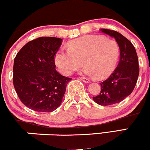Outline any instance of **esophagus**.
I'll use <instances>...</instances> for the list:
<instances>
[{
	"label": "esophagus",
	"mask_w": 150,
	"mask_h": 150,
	"mask_svg": "<svg viewBox=\"0 0 150 150\" xmlns=\"http://www.w3.org/2000/svg\"><path fill=\"white\" fill-rule=\"evenodd\" d=\"M80 79L81 80H82L83 82H89V79L87 78V77H80Z\"/></svg>",
	"instance_id": "esophagus-1"
}]
</instances>
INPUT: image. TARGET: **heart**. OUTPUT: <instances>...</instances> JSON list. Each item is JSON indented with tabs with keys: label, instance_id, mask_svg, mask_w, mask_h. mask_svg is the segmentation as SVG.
Returning <instances> with one entry per match:
<instances>
[{
	"label": "heart",
	"instance_id": "obj_1",
	"mask_svg": "<svg viewBox=\"0 0 150 150\" xmlns=\"http://www.w3.org/2000/svg\"><path fill=\"white\" fill-rule=\"evenodd\" d=\"M119 54V46L114 39L102 35L85 36L70 42L68 50H58L55 63L65 75L73 74L84 63V73L103 79L115 69Z\"/></svg>",
	"mask_w": 150,
	"mask_h": 150
}]
</instances>
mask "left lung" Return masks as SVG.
Instances as JSON below:
<instances>
[{
	"label": "left lung",
	"mask_w": 150,
	"mask_h": 150,
	"mask_svg": "<svg viewBox=\"0 0 150 150\" xmlns=\"http://www.w3.org/2000/svg\"><path fill=\"white\" fill-rule=\"evenodd\" d=\"M104 33L114 37L120 49V60L116 68L108 78L101 82V92L93 99L101 106L119 103L131 94L138 78V58L132 43L114 30L101 29Z\"/></svg>",
	"instance_id": "obj_1"
}]
</instances>
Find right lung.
<instances>
[{"mask_svg": "<svg viewBox=\"0 0 150 150\" xmlns=\"http://www.w3.org/2000/svg\"><path fill=\"white\" fill-rule=\"evenodd\" d=\"M62 39L39 37L17 53L13 65V85L24 105L38 112H51L60 106L72 78L55 69V55Z\"/></svg>", "mask_w": 150, "mask_h": 150, "instance_id": "obj_1", "label": "right lung"}]
</instances>
